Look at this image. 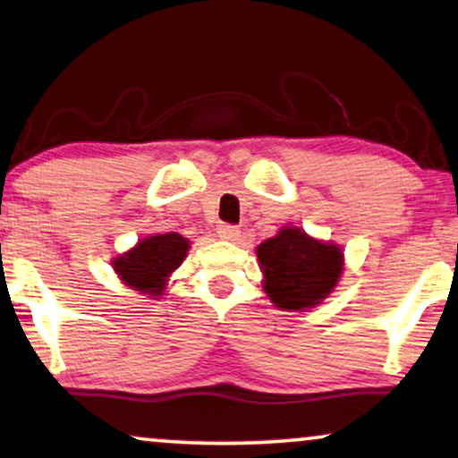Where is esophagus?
Instances as JSON below:
<instances>
[{
	"label": "esophagus",
	"mask_w": 458,
	"mask_h": 458,
	"mask_svg": "<svg viewBox=\"0 0 458 458\" xmlns=\"http://www.w3.org/2000/svg\"><path fill=\"white\" fill-rule=\"evenodd\" d=\"M216 232H217V238L226 242H236L238 238H241V228L230 226V224H220Z\"/></svg>",
	"instance_id": "1"
}]
</instances>
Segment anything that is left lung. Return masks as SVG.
Here are the masks:
<instances>
[{"label":"left lung","instance_id":"obj_1","mask_svg":"<svg viewBox=\"0 0 458 458\" xmlns=\"http://www.w3.org/2000/svg\"><path fill=\"white\" fill-rule=\"evenodd\" d=\"M263 292L275 308L306 311L318 308L338 287L344 273V250L285 224L257 249Z\"/></svg>","mask_w":458,"mask_h":458}]
</instances>
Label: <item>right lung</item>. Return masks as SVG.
I'll list each match as a JSON object with an SVG mask.
<instances>
[{
    "instance_id": "add662e5",
    "label": "right lung",
    "mask_w": 458,
    "mask_h": 458,
    "mask_svg": "<svg viewBox=\"0 0 458 458\" xmlns=\"http://www.w3.org/2000/svg\"><path fill=\"white\" fill-rule=\"evenodd\" d=\"M190 249L191 241L179 232L150 234L114 257L112 268L124 285L150 300H158L165 295L171 275L183 263Z\"/></svg>"
}]
</instances>
